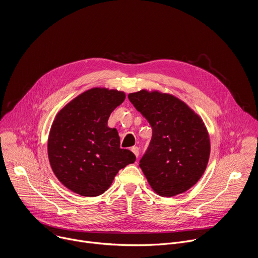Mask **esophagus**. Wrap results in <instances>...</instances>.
<instances>
[{"label": "esophagus", "instance_id": "1", "mask_svg": "<svg viewBox=\"0 0 258 258\" xmlns=\"http://www.w3.org/2000/svg\"><path fill=\"white\" fill-rule=\"evenodd\" d=\"M132 152L135 154V156L138 158L139 157V148L138 147H136V146H134V147H132Z\"/></svg>", "mask_w": 258, "mask_h": 258}]
</instances>
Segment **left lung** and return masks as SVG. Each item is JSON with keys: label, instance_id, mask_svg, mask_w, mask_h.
I'll use <instances>...</instances> for the list:
<instances>
[{"label": "left lung", "instance_id": "1", "mask_svg": "<svg viewBox=\"0 0 258 258\" xmlns=\"http://www.w3.org/2000/svg\"><path fill=\"white\" fill-rule=\"evenodd\" d=\"M128 100L152 127L139 164L149 185L163 197L188 191L204 173L210 154L202 119L172 95L142 90Z\"/></svg>", "mask_w": 258, "mask_h": 258}]
</instances>
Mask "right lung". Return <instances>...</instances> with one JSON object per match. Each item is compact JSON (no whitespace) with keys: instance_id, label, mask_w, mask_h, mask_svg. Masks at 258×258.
Instances as JSON below:
<instances>
[{"instance_id":"add662e5","label":"right lung","mask_w":258,"mask_h":258,"mask_svg":"<svg viewBox=\"0 0 258 258\" xmlns=\"http://www.w3.org/2000/svg\"><path fill=\"white\" fill-rule=\"evenodd\" d=\"M124 99L123 92L95 88L70 101L56 115L48 155L55 175L70 191L99 196L121 168L136 161L133 152L120 148L116 128L107 126L110 114Z\"/></svg>"}]
</instances>
